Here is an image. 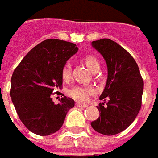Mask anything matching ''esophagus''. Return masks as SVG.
Wrapping results in <instances>:
<instances>
[{"instance_id": "obj_1", "label": "esophagus", "mask_w": 158, "mask_h": 158, "mask_svg": "<svg viewBox=\"0 0 158 158\" xmlns=\"http://www.w3.org/2000/svg\"><path fill=\"white\" fill-rule=\"evenodd\" d=\"M76 106L77 107H81V108H87L88 107V105H86V104H81V103L77 102L76 103Z\"/></svg>"}]
</instances>
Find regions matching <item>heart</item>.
Masks as SVG:
<instances>
[{"label":"heart","instance_id":"obj_1","mask_svg":"<svg viewBox=\"0 0 158 158\" xmlns=\"http://www.w3.org/2000/svg\"><path fill=\"white\" fill-rule=\"evenodd\" d=\"M84 61L88 67L94 71L95 69L99 68V63L97 60V59L92 55L86 56L84 58ZM70 73H71V65L70 63L68 61L64 64L63 68H62V71H61V75H62V78L64 81L69 80L70 77ZM95 93V89L93 87L90 86H84V85H77L75 86L72 88H70L69 91V94L71 98H73L76 100L81 101V102H85L87 101L88 97L90 95L94 94Z\"/></svg>","mask_w":158,"mask_h":158}]
</instances>
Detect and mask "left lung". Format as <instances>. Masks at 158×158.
<instances>
[{"label":"left lung","mask_w":158,"mask_h":158,"mask_svg":"<svg viewBox=\"0 0 158 158\" xmlns=\"http://www.w3.org/2000/svg\"><path fill=\"white\" fill-rule=\"evenodd\" d=\"M92 47L103 56L107 65L106 87L99 96V118L91 123L99 134L114 135L129 127L141 107L144 81L135 59L110 39L92 41ZM106 106H104L105 100Z\"/></svg>","instance_id":"1"}]
</instances>
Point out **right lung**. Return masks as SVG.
Here are the masks:
<instances>
[{
  "instance_id": "obj_1",
  "label": "right lung",
  "mask_w": 158,
  "mask_h": 158,
  "mask_svg": "<svg viewBox=\"0 0 158 158\" xmlns=\"http://www.w3.org/2000/svg\"><path fill=\"white\" fill-rule=\"evenodd\" d=\"M77 51L74 43L48 39L31 49L13 71L12 102L23 125L35 135L46 136L59 130L75 106L66 96L55 105L51 95L63 83L64 64Z\"/></svg>"
}]
</instances>
